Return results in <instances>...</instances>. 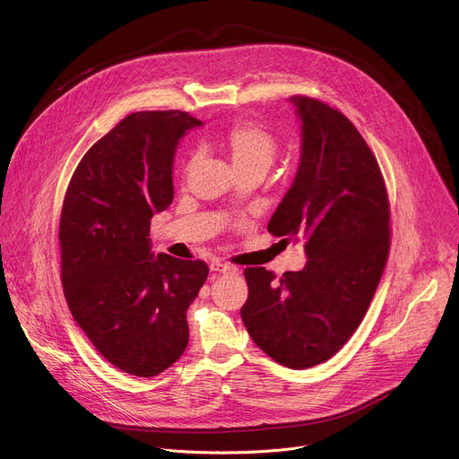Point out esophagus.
I'll return each instance as SVG.
<instances>
[{"mask_svg": "<svg viewBox=\"0 0 459 459\" xmlns=\"http://www.w3.org/2000/svg\"><path fill=\"white\" fill-rule=\"evenodd\" d=\"M211 273H216V274H230V273H236L234 267L227 265V264H220V261H214V264H211Z\"/></svg>", "mask_w": 459, "mask_h": 459, "instance_id": "34e87169", "label": "esophagus"}]
</instances>
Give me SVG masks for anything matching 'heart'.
Returning a JSON list of instances; mask_svg holds the SVG:
<instances>
[{"mask_svg": "<svg viewBox=\"0 0 459 459\" xmlns=\"http://www.w3.org/2000/svg\"><path fill=\"white\" fill-rule=\"evenodd\" d=\"M218 147L230 160L234 170L261 169L267 172L278 154L276 138L264 125L254 121H236L221 136ZM195 165L198 158H192L186 170H192Z\"/></svg>", "mask_w": 459, "mask_h": 459, "instance_id": "b5f03b06", "label": "heart"}]
</instances>
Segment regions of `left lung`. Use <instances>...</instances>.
Here are the masks:
<instances>
[{
    "label": "left lung",
    "mask_w": 459,
    "mask_h": 459,
    "mask_svg": "<svg viewBox=\"0 0 459 459\" xmlns=\"http://www.w3.org/2000/svg\"><path fill=\"white\" fill-rule=\"evenodd\" d=\"M290 103L301 158L267 230L303 239L308 261L280 280L245 269L241 319L261 351L301 370L333 358L359 326L388 257L390 211L379 165L349 117L307 96Z\"/></svg>",
    "instance_id": "1"
}]
</instances>
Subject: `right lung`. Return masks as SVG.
<instances>
[{
    "label": "right lung",
    "instance_id": "add662e5",
    "mask_svg": "<svg viewBox=\"0 0 459 459\" xmlns=\"http://www.w3.org/2000/svg\"><path fill=\"white\" fill-rule=\"evenodd\" d=\"M202 121L181 110L123 117L82 158L59 220L61 283L96 351L119 370L152 377L188 343L186 308L204 287L202 259L151 250V220L174 198L176 147Z\"/></svg>",
    "mask_w": 459,
    "mask_h": 459
}]
</instances>
